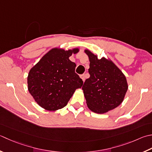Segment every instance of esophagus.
<instances>
[{
  "instance_id": "esophagus-1",
  "label": "esophagus",
  "mask_w": 152,
  "mask_h": 152,
  "mask_svg": "<svg viewBox=\"0 0 152 152\" xmlns=\"http://www.w3.org/2000/svg\"><path fill=\"white\" fill-rule=\"evenodd\" d=\"M80 78H81V79L82 80V81L84 82V81H85V75H84V74H82V75L80 76Z\"/></svg>"
}]
</instances>
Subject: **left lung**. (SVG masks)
<instances>
[{"instance_id":"left-lung-1","label":"left lung","mask_w":152,"mask_h":152,"mask_svg":"<svg viewBox=\"0 0 152 152\" xmlns=\"http://www.w3.org/2000/svg\"><path fill=\"white\" fill-rule=\"evenodd\" d=\"M84 52L90 61V74L82 86L86 104L96 113H105L123 102L129 87L126 76L111 59H99L89 49Z\"/></svg>"}]
</instances>
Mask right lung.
<instances>
[{"label": "right lung", "instance_id": "right-lung-1", "mask_svg": "<svg viewBox=\"0 0 152 152\" xmlns=\"http://www.w3.org/2000/svg\"><path fill=\"white\" fill-rule=\"evenodd\" d=\"M79 50L55 47L29 70L28 91L44 109L54 111L64 107L76 89L82 87V80L75 73L76 64L69 59Z\"/></svg>", "mask_w": 152, "mask_h": 152}]
</instances>
